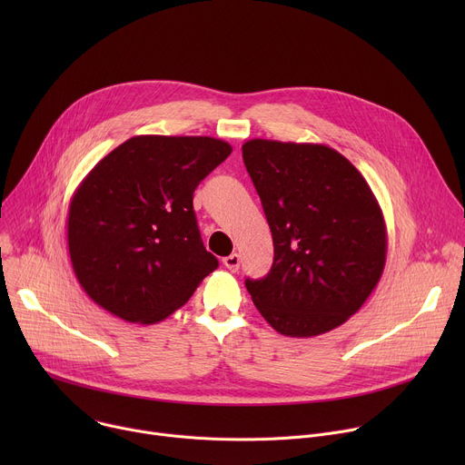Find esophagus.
I'll use <instances>...</instances> for the list:
<instances>
[{
	"label": "esophagus",
	"mask_w": 465,
	"mask_h": 465,
	"mask_svg": "<svg viewBox=\"0 0 465 465\" xmlns=\"http://www.w3.org/2000/svg\"><path fill=\"white\" fill-rule=\"evenodd\" d=\"M224 267L230 271V272H237L239 271V264H241V255L239 253H230L223 259Z\"/></svg>",
	"instance_id": "esophagus-1"
}]
</instances>
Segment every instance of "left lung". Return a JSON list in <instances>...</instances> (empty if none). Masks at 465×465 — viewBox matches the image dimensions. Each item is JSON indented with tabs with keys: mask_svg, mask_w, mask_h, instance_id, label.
I'll list each match as a JSON object with an SVG mask.
<instances>
[{
	"mask_svg": "<svg viewBox=\"0 0 465 465\" xmlns=\"http://www.w3.org/2000/svg\"><path fill=\"white\" fill-rule=\"evenodd\" d=\"M242 160L267 215L274 262L246 280L253 305L278 333L311 339L342 325L377 287L386 224L359 169L320 143L250 140Z\"/></svg>",
	"mask_w": 465,
	"mask_h": 465,
	"instance_id": "obj_1",
	"label": "left lung"
}]
</instances>
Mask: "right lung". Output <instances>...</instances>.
I'll list each match as a JSON object with an SVG mask.
<instances>
[{"label": "right lung", "instance_id": "obj_1", "mask_svg": "<svg viewBox=\"0 0 465 465\" xmlns=\"http://www.w3.org/2000/svg\"><path fill=\"white\" fill-rule=\"evenodd\" d=\"M232 145L210 136H134L79 183L68 248L84 292L132 323L180 309L219 261L201 239L193 193Z\"/></svg>", "mask_w": 465, "mask_h": 465}]
</instances>
